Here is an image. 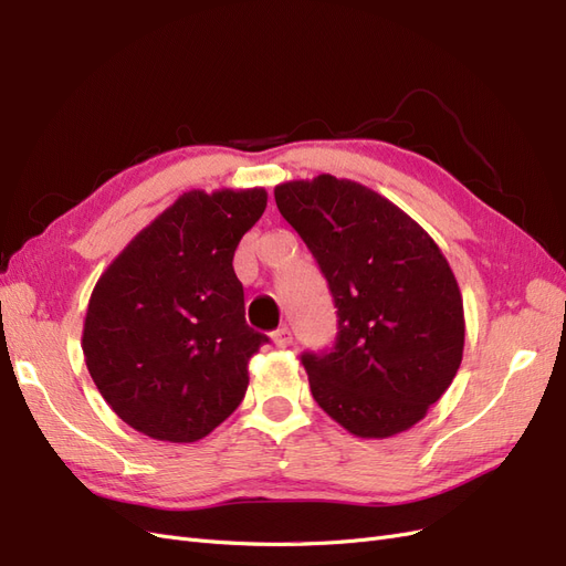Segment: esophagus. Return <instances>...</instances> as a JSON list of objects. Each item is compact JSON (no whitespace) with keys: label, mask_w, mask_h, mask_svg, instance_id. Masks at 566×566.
<instances>
[{"label":"esophagus","mask_w":566,"mask_h":566,"mask_svg":"<svg viewBox=\"0 0 566 566\" xmlns=\"http://www.w3.org/2000/svg\"><path fill=\"white\" fill-rule=\"evenodd\" d=\"M271 339H273V345L285 349V347L293 345V333H290L287 328H279L276 333H271Z\"/></svg>","instance_id":"esophagus-1"}]
</instances>
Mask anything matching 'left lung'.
Instances as JSON below:
<instances>
[{
    "mask_svg": "<svg viewBox=\"0 0 566 566\" xmlns=\"http://www.w3.org/2000/svg\"><path fill=\"white\" fill-rule=\"evenodd\" d=\"M337 306V342L304 354L316 403L354 437L387 439L420 422L455 378L462 295L416 219L373 188L318 175L273 188Z\"/></svg>",
    "mask_w": 566,
    "mask_h": 566,
    "instance_id": "8db88e82",
    "label": "left lung"
}]
</instances>
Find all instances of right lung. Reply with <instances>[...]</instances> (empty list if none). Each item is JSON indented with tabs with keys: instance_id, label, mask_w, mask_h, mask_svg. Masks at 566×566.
<instances>
[{
	"instance_id": "right-lung-1",
	"label": "right lung",
	"mask_w": 566,
	"mask_h": 566,
	"mask_svg": "<svg viewBox=\"0 0 566 566\" xmlns=\"http://www.w3.org/2000/svg\"><path fill=\"white\" fill-rule=\"evenodd\" d=\"M264 210V188H193L101 273L82 352L101 397L136 432L191 443L243 401L250 358L269 339L245 323L233 252Z\"/></svg>"
}]
</instances>
